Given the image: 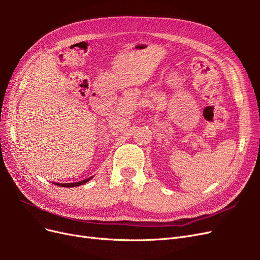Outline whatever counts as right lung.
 Wrapping results in <instances>:
<instances>
[{
    "instance_id": "obj_1",
    "label": "right lung",
    "mask_w": 260,
    "mask_h": 260,
    "mask_svg": "<svg viewBox=\"0 0 260 260\" xmlns=\"http://www.w3.org/2000/svg\"><path fill=\"white\" fill-rule=\"evenodd\" d=\"M91 178L82 180V181H79V182H75V183H55V184L58 185V186H62V187H75V186H79V185H82V184L86 183L89 180H91Z\"/></svg>"
}]
</instances>
